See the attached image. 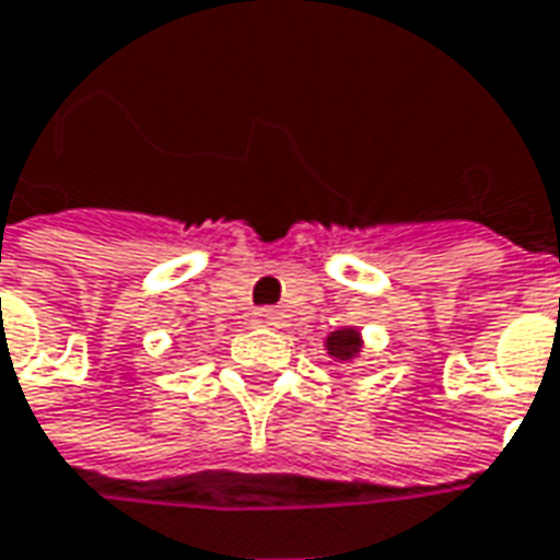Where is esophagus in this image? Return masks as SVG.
<instances>
[{"instance_id":"1","label":"esophagus","mask_w":560,"mask_h":560,"mask_svg":"<svg viewBox=\"0 0 560 560\" xmlns=\"http://www.w3.org/2000/svg\"><path fill=\"white\" fill-rule=\"evenodd\" d=\"M253 319H256V325H277L280 323V313L271 311V307H259V311L253 313Z\"/></svg>"}]
</instances>
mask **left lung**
Segmentation results:
<instances>
[{"instance_id": "8db88e82", "label": "left lung", "mask_w": 560, "mask_h": 560, "mask_svg": "<svg viewBox=\"0 0 560 560\" xmlns=\"http://www.w3.org/2000/svg\"><path fill=\"white\" fill-rule=\"evenodd\" d=\"M325 350L335 362H352L359 352H362V335L359 328H340L325 337Z\"/></svg>"}]
</instances>
